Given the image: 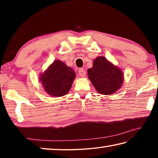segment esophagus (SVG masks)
Masks as SVG:
<instances>
[{"label": "esophagus", "instance_id": "esophagus-1", "mask_svg": "<svg viewBox=\"0 0 158 158\" xmlns=\"http://www.w3.org/2000/svg\"><path fill=\"white\" fill-rule=\"evenodd\" d=\"M79 76L81 77H85V69H80L79 70Z\"/></svg>", "mask_w": 158, "mask_h": 158}]
</instances>
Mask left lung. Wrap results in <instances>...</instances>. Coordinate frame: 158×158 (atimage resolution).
<instances>
[{
    "instance_id": "obj_1",
    "label": "left lung",
    "mask_w": 158,
    "mask_h": 158,
    "mask_svg": "<svg viewBox=\"0 0 158 158\" xmlns=\"http://www.w3.org/2000/svg\"><path fill=\"white\" fill-rule=\"evenodd\" d=\"M89 79L98 93L111 95L117 91L124 81L123 73L104 56L93 60L91 68L88 69Z\"/></svg>"
}]
</instances>
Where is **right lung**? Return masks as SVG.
Here are the masks:
<instances>
[{
    "mask_svg": "<svg viewBox=\"0 0 158 158\" xmlns=\"http://www.w3.org/2000/svg\"><path fill=\"white\" fill-rule=\"evenodd\" d=\"M76 74L73 69L60 60L52 65L40 76V81L49 95L61 97L69 92Z\"/></svg>",
    "mask_w": 158,
    "mask_h": 158,
    "instance_id": "add662e5",
    "label": "right lung"
}]
</instances>
